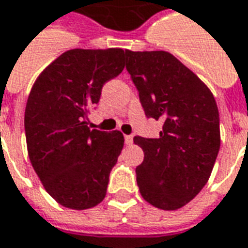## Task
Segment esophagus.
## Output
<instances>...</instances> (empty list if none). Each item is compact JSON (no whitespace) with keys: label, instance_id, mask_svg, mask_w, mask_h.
<instances>
[{"label":"esophagus","instance_id":"1","mask_svg":"<svg viewBox=\"0 0 248 248\" xmlns=\"http://www.w3.org/2000/svg\"><path fill=\"white\" fill-rule=\"evenodd\" d=\"M124 142H126V145H131L133 143V136H124Z\"/></svg>","mask_w":248,"mask_h":248}]
</instances>
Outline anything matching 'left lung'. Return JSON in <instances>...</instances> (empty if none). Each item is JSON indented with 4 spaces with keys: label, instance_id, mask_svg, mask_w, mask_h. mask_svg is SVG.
Here are the masks:
<instances>
[{
    "label": "left lung",
    "instance_id": "obj_1",
    "mask_svg": "<svg viewBox=\"0 0 248 248\" xmlns=\"http://www.w3.org/2000/svg\"><path fill=\"white\" fill-rule=\"evenodd\" d=\"M126 70L145 115L162 122L158 138L134 137L142 197L160 209L184 207L207 184L220 149L219 110L209 88L165 51H126Z\"/></svg>",
    "mask_w": 248,
    "mask_h": 248
}]
</instances>
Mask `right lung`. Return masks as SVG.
<instances>
[{"mask_svg": "<svg viewBox=\"0 0 248 248\" xmlns=\"http://www.w3.org/2000/svg\"><path fill=\"white\" fill-rule=\"evenodd\" d=\"M126 51L70 49L43 71L25 107L29 160L46 190L71 209L98 205L124 148V136L91 129L87 115L105 83L124 68Z\"/></svg>", "mask_w": 248, "mask_h": 248, "instance_id": "1", "label": "right lung"}]
</instances>
